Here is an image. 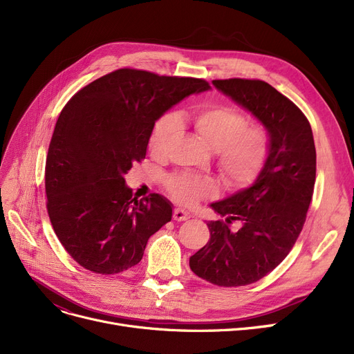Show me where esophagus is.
<instances>
[{
    "label": "esophagus",
    "mask_w": 354,
    "mask_h": 354,
    "mask_svg": "<svg viewBox=\"0 0 354 354\" xmlns=\"http://www.w3.org/2000/svg\"><path fill=\"white\" fill-rule=\"evenodd\" d=\"M191 218L189 212H187L185 209H180V208H175L174 209V219L175 221H188Z\"/></svg>",
    "instance_id": "1"
}]
</instances>
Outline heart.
I'll return each mask as SVG.
<instances>
[{"label": "heart", "instance_id": "obj_1", "mask_svg": "<svg viewBox=\"0 0 354 354\" xmlns=\"http://www.w3.org/2000/svg\"><path fill=\"white\" fill-rule=\"evenodd\" d=\"M195 132L216 155L219 172L232 187H245L263 171L270 153V138L263 126L248 124L239 110L225 104H205L191 113ZM179 130L174 113L162 116L153 126L149 149L153 156L166 153L167 146ZM169 194L183 205H195L214 192L209 179L178 174L166 180Z\"/></svg>", "mask_w": 354, "mask_h": 354}]
</instances>
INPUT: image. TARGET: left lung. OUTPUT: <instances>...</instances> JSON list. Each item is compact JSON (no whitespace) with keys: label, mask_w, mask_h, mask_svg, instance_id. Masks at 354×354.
<instances>
[{"label":"left lung","mask_w":354,"mask_h":354,"mask_svg":"<svg viewBox=\"0 0 354 354\" xmlns=\"http://www.w3.org/2000/svg\"><path fill=\"white\" fill-rule=\"evenodd\" d=\"M216 90L261 123L270 153L250 188L211 203V238L189 258L191 270L221 287L252 284L288 255L306 222L315 182V146L303 111L263 80H214ZM241 227L232 232L229 224Z\"/></svg>","instance_id":"1"}]
</instances>
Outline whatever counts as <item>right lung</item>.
I'll list each match as a JSON object with an SVG mask.
<instances>
[{"label": "right lung", "instance_id": "1", "mask_svg": "<svg viewBox=\"0 0 354 354\" xmlns=\"http://www.w3.org/2000/svg\"><path fill=\"white\" fill-rule=\"evenodd\" d=\"M202 79L120 68L91 82L64 106L46 160L47 211L62 245L88 271L136 266L147 239L172 219L165 196L132 199L124 175L146 156L152 129Z\"/></svg>", "mask_w": 354, "mask_h": 354}]
</instances>
